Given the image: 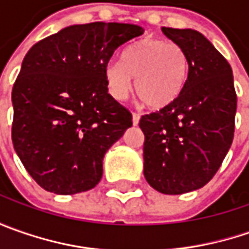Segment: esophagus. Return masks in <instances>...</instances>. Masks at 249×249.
Here are the masks:
<instances>
[{
	"instance_id": "1",
	"label": "esophagus",
	"mask_w": 249,
	"mask_h": 249,
	"mask_svg": "<svg viewBox=\"0 0 249 249\" xmlns=\"http://www.w3.org/2000/svg\"><path fill=\"white\" fill-rule=\"evenodd\" d=\"M140 122V113H136V112H133V124L134 126H137Z\"/></svg>"
}]
</instances>
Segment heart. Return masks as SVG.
Here are the masks:
<instances>
[{
	"instance_id": "b5f03b06",
	"label": "heart",
	"mask_w": 249,
	"mask_h": 249,
	"mask_svg": "<svg viewBox=\"0 0 249 249\" xmlns=\"http://www.w3.org/2000/svg\"><path fill=\"white\" fill-rule=\"evenodd\" d=\"M188 59L181 47L162 40H141L129 47L122 61H110L105 68L109 94L124 100L131 90L151 109H162L176 100L186 84Z\"/></svg>"
}]
</instances>
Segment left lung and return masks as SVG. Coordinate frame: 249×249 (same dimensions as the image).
Here are the masks:
<instances>
[{"instance_id": "left-lung-1", "label": "left lung", "mask_w": 249, "mask_h": 249, "mask_svg": "<svg viewBox=\"0 0 249 249\" xmlns=\"http://www.w3.org/2000/svg\"><path fill=\"white\" fill-rule=\"evenodd\" d=\"M183 48L188 76L170 105L140 119L144 133V177L162 194L204 187L215 176L234 137L237 95L231 66L193 29L162 27Z\"/></svg>"}]
</instances>
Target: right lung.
<instances>
[{
	"label": "right lung",
	"instance_id": "obj_1",
	"mask_svg": "<svg viewBox=\"0 0 249 249\" xmlns=\"http://www.w3.org/2000/svg\"><path fill=\"white\" fill-rule=\"evenodd\" d=\"M142 33L137 24H73L26 53L12 90V142L44 190L72 196L100 183L107 151L133 124L108 94L105 68Z\"/></svg>",
	"mask_w": 249,
	"mask_h": 249
}]
</instances>
